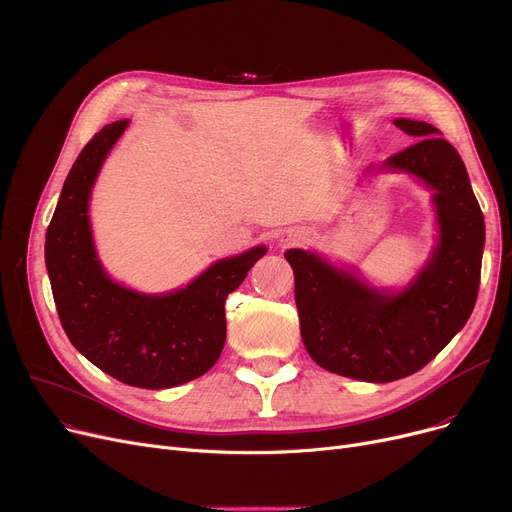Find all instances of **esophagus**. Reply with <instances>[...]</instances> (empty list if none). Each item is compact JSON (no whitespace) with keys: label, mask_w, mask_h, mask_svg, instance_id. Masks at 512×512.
<instances>
[{"label":"esophagus","mask_w":512,"mask_h":512,"mask_svg":"<svg viewBox=\"0 0 512 512\" xmlns=\"http://www.w3.org/2000/svg\"><path fill=\"white\" fill-rule=\"evenodd\" d=\"M302 242H306V233L299 231V229H285V231L281 233V237H279V244H281L283 248L297 246V244H302Z\"/></svg>","instance_id":"34e87169"}]
</instances>
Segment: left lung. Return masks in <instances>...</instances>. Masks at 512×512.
Returning <instances> with one entry per match:
<instances>
[{"mask_svg":"<svg viewBox=\"0 0 512 512\" xmlns=\"http://www.w3.org/2000/svg\"><path fill=\"white\" fill-rule=\"evenodd\" d=\"M395 126L419 138L370 171H405L434 190L440 237L399 293L378 291L314 252L287 250L299 330L314 362L339 376L393 382L422 370L469 320L482 275L486 225L455 146L426 122Z\"/></svg>","mask_w":512,"mask_h":512,"instance_id":"1","label":"left lung"}]
</instances>
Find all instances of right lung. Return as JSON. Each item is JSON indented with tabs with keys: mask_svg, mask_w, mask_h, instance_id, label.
<instances>
[{
	"mask_svg": "<svg viewBox=\"0 0 512 512\" xmlns=\"http://www.w3.org/2000/svg\"><path fill=\"white\" fill-rule=\"evenodd\" d=\"M130 119L107 124L82 148L47 227L45 264L55 308L72 345L99 370L138 388H171L217 364L225 345V299L266 248L208 266L184 289L144 295L103 270L88 221L90 190Z\"/></svg>",
	"mask_w": 512,
	"mask_h": 512,
	"instance_id": "1",
	"label": "right lung"
}]
</instances>
